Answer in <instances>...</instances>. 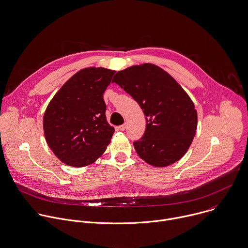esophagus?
I'll return each mask as SVG.
<instances>
[{"instance_id": "34e87169", "label": "esophagus", "mask_w": 248, "mask_h": 248, "mask_svg": "<svg viewBox=\"0 0 248 248\" xmlns=\"http://www.w3.org/2000/svg\"><path fill=\"white\" fill-rule=\"evenodd\" d=\"M125 127H126V124H122V125H120L118 128H119V130L124 131V130L125 129Z\"/></svg>"}]
</instances>
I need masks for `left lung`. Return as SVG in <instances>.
Instances as JSON below:
<instances>
[{
	"mask_svg": "<svg viewBox=\"0 0 248 248\" xmlns=\"http://www.w3.org/2000/svg\"><path fill=\"white\" fill-rule=\"evenodd\" d=\"M112 82L128 93L145 114V132L133 142L138 155L159 168L179 160L196 135L198 116L178 82L149 63L119 71Z\"/></svg>",
	"mask_w": 248,
	"mask_h": 248,
	"instance_id": "left-lung-1",
	"label": "left lung"
}]
</instances>
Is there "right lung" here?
I'll return each mask as SVG.
<instances>
[{
  "mask_svg": "<svg viewBox=\"0 0 248 248\" xmlns=\"http://www.w3.org/2000/svg\"><path fill=\"white\" fill-rule=\"evenodd\" d=\"M115 71L86 68L69 78L49 102L44 116L47 145L64 163L75 168L95 161L115 132L106 119L103 93Z\"/></svg>",
  "mask_w": 248,
  "mask_h": 248,
  "instance_id": "right-lung-1",
  "label": "right lung"
}]
</instances>
